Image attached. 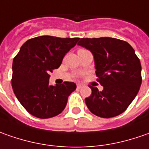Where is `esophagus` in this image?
Masks as SVG:
<instances>
[{"label":"esophagus","instance_id":"34e87169","mask_svg":"<svg viewBox=\"0 0 149 149\" xmlns=\"http://www.w3.org/2000/svg\"><path fill=\"white\" fill-rule=\"evenodd\" d=\"M77 89H81V88L82 87V85L77 84Z\"/></svg>","mask_w":149,"mask_h":149}]
</instances>
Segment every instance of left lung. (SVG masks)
<instances>
[{
	"label": "left lung",
	"instance_id": "left-lung-1",
	"mask_svg": "<svg viewBox=\"0 0 149 149\" xmlns=\"http://www.w3.org/2000/svg\"><path fill=\"white\" fill-rule=\"evenodd\" d=\"M77 44L92 53L97 81L104 87L99 91L89 86L91 95L85 99L86 106L102 118L122 114L135 98L142 83L141 63L134 49L124 40L110 37L83 38Z\"/></svg>",
	"mask_w": 149,
	"mask_h": 149
}]
</instances>
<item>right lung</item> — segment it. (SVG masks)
<instances>
[{"instance_id":"add662e5","label":"right lung","mask_w":149,"mask_h":149,"mask_svg":"<svg viewBox=\"0 0 149 149\" xmlns=\"http://www.w3.org/2000/svg\"><path fill=\"white\" fill-rule=\"evenodd\" d=\"M79 38L39 36L27 40L14 58L11 85L20 104L32 116L48 119L64 110L74 82L49 85V72L58 68Z\"/></svg>"}]
</instances>
